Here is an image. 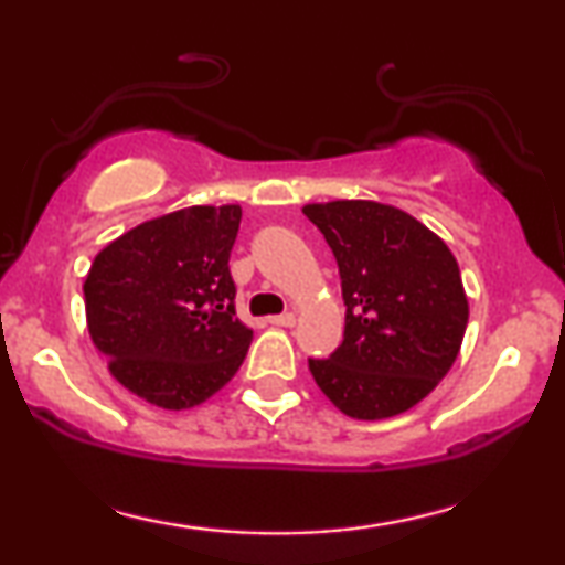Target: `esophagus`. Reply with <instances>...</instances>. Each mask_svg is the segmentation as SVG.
Returning <instances> with one entry per match:
<instances>
[{"label": "esophagus", "mask_w": 565, "mask_h": 565, "mask_svg": "<svg viewBox=\"0 0 565 565\" xmlns=\"http://www.w3.org/2000/svg\"><path fill=\"white\" fill-rule=\"evenodd\" d=\"M273 327H296V313H280V316H269L267 319Z\"/></svg>", "instance_id": "34e87169"}]
</instances>
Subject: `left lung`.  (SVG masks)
I'll return each mask as SVG.
<instances>
[{"label": "left lung", "mask_w": 565, "mask_h": 565, "mask_svg": "<svg viewBox=\"0 0 565 565\" xmlns=\"http://www.w3.org/2000/svg\"><path fill=\"white\" fill-rule=\"evenodd\" d=\"M334 252L344 339L329 360H308L339 412L388 419L427 398L458 358L468 298L452 252L414 215L375 200L303 205Z\"/></svg>", "instance_id": "1"}]
</instances>
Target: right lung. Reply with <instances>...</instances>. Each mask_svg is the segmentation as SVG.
<instances>
[{"label": "right lung", "instance_id": "right-lung-1", "mask_svg": "<svg viewBox=\"0 0 565 565\" xmlns=\"http://www.w3.org/2000/svg\"><path fill=\"white\" fill-rule=\"evenodd\" d=\"M242 207L192 205L126 231L84 280L92 342L122 388L169 412L203 404L242 367L252 329L228 273Z\"/></svg>", "mask_w": 565, "mask_h": 565}]
</instances>
